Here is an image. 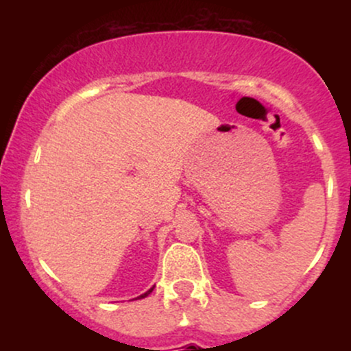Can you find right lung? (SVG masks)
Masks as SVG:
<instances>
[{
  "label": "right lung",
  "instance_id": "right-lung-1",
  "mask_svg": "<svg viewBox=\"0 0 351 351\" xmlns=\"http://www.w3.org/2000/svg\"><path fill=\"white\" fill-rule=\"evenodd\" d=\"M152 291H153V289H150V291H148V292H145V293H143V295H140V297H138V299H143V297H147V295H148V293H150Z\"/></svg>",
  "mask_w": 351,
  "mask_h": 351
}]
</instances>
